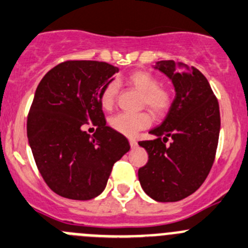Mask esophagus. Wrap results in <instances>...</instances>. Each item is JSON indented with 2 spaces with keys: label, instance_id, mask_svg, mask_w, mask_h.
I'll list each match as a JSON object with an SVG mask.
<instances>
[{
  "label": "esophagus",
  "instance_id": "34e87169",
  "mask_svg": "<svg viewBox=\"0 0 248 248\" xmlns=\"http://www.w3.org/2000/svg\"><path fill=\"white\" fill-rule=\"evenodd\" d=\"M129 143H130V147L131 148H135L138 146V141L135 139H129Z\"/></svg>",
  "mask_w": 248,
  "mask_h": 248
}]
</instances>
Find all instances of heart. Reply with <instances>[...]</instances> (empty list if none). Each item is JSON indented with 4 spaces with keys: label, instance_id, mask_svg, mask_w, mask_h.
Wrapping results in <instances>:
<instances>
[{
    "label": "heart",
    "instance_id": "1",
    "mask_svg": "<svg viewBox=\"0 0 248 248\" xmlns=\"http://www.w3.org/2000/svg\"><path fill=\"white\" fill-rule=\"evenodd\" d=\"M125 81L136 91L142 93L141 105L147 107L155 117H163L171 106V93L164 87L159 86V81L155 75L145 70H135L125 78ZM117 95V84L108 82L101 93V106L105 109H110L114 106ZM151 115L148 113H119L110 118L109 125L118 133L133 136L139 130L150 126Z\"/></svg>",
    "mask_w": 248,
    "mask_h": 248
}]
</instances>
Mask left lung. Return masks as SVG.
Listing matches in <instances>:
<instances>
[{"mask_svg": "<svg viewBox=\"0 0 248 248\" xmlns=\"http://www.w3.org/2000/svg\"><path fill=\"white\" fill-rule=\"evenodd\" d=\"M175 98L161 125L150 130L155 140L140 141L148 162L139 169L141 187L158 202H176L203 184L213 166L220 131L219 105L208 80L199 69L174 61H159ZM170 137L172 142L165 145Z\"/></svg>", "mask_w": 248, "mask_h": 248, "instance_id": "1", "label": "left lung"}]
</instances>
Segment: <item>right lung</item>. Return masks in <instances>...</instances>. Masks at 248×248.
<instances>
[{
    "mask_svg": "<svg viewBox=\"0 0 248 248\" xmlns=\"http://www.w3.org/2000/svg\"><path fill=\"white\" fill-rule=\"evenodd\" d=\"M118 68L97 61H67L40 81L27 131L35 163L53 192L86 201L107 185L113 164L130 150L125 136L106 125L100 96ZM98 126L90 137L83 126Z\"/></svg>",
    "mask_w": 248,
    "mask_h": 248,
    "instance_id": "1",
    "label": "right lung"
}]
</instances>
